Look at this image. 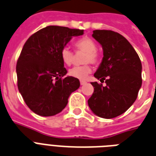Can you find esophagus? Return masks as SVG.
<instances>
[{"label":"esophagus","mask_w":156,"mask_h":156,"mask_svg":"<svg viewBox=\"0 0 156 156\" xmlns=\"http://www.w3.org/2000/svg\"><path fill=\"white\" fill-rule=\"evenodd\" d=\"M80 84H81V85H84V84H85L87 83L86 81H85V80H80Z\"/></svg>","instance_id":"34e87169"}]
</instances>
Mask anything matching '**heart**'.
Wrapping results in <instances>:
<instances>
[{"mask_svg": "<svg viewBox=\"0 0 156 156\" xmlns=\"http://www.w3.org/2000/svg\"><path fill=\"white\" fill-rule=\"evenodd\" d=\"M75 48L77 51L85 52L84 58V62H92L97 63L99 60V55L98 54L97 45L95 42L89 37H83L81 39L75 42ZM60 56L67 66H70L73 63L74 61V54L67 46L62 48L60 51ZM92 72V67L89 64H84L81 66H77L69 71V75L79 80L86 79L88 75Z\"/></svg>", "mask_w": 156, "mask_h": 156, "instance_id": "1", "label": "heart"}]
</instances>
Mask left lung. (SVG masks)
I'll return each instance as SVG.
<instances>
[{
	"label": "left lung",
	"mask_w": 156,
	"mask_h": 156,
	"mask_svg": "<svg viewBox=\"0 0 156 156\" xmlns=\"http://www.w3.org/2000/svg\"><path fill=\"white\" fill-rule=\"evenodd\" d=\"M92 37L103 49L94 77L107 85L92 82L94 91L88 104L96 115L112 119L126 112L137 99L142 82V62L133 47L118 32L95 30Z\"/></svg>",
	"instance_id": "8db88e82"
}]
</instances>
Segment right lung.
Returning <instances> with one entry per match:
<instances>
[{
	"label": "right lung",
	"instance_id": "obj_1",
	"mask_svg": "<svg viewBox=\"0 0 156 156\" xmlns=\"http://www.w3.org/2000/svg\"><path fill=\"white\" fill-rule=\"evenodd\" d=\"M84 30L48 26L29 37L16 66L18 88L27 106L41 116L55 115L64 109L79 80L67 73L60 56L62 48Z\"/></svg>",
	"mask_w": 156,
	"mask_h": 156
}]
</instances>
